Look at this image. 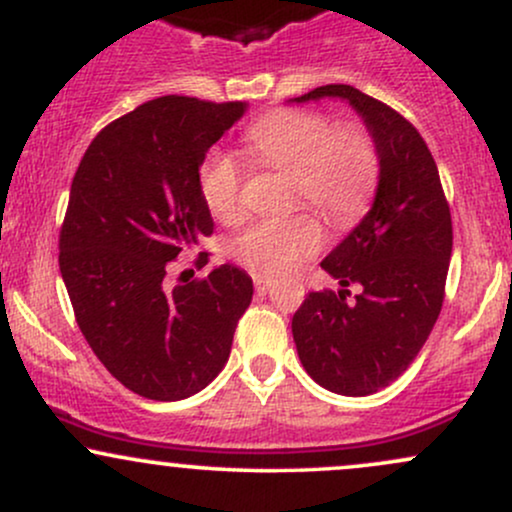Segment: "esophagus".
I'll use <instances>...</instances> for the list:
<instances>
[{
	"label": "esophagus",
	"instance_id": "obj_1",
	"mask_svg": "<svg viewBox=\"0 0 512 512\" xmlns=\"http://www.w3.org/2000/svg\"><path fill=\"white\" fill-rule=\"evenodd\" d=\"M252 284H255L257 293H267L269 286H272V281L264 279V276H260V274H252Z\"/></svg>",
	"mask_w": 512,
	"mask_h": 512
}]
</instances>
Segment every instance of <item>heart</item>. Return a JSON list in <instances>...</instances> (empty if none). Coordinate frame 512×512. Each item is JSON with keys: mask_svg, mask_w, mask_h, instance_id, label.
I'll return each instance as SVG.
<instances>
[{"mask_svg": "<svg viewBox=\"0 0 512 512\" xmlns=\"http://www.w3.org/2000/svg\"><path fill=\"white\" fill-rule=\"evenodd\" d=\"M252 163L289 173L291 207L308 204L327 223L346 228L366 214L380 180V154L361 122H339L320 110H274L245 129ZM199 195L216 221L231 223L243 209V170L236 158L209 151L199 163ZM322 248L310 214L250 223L231 240L233 260L257 274H284Z\"/></svg>", "mask_w": 512, "mask_h": 512, "instance_id": "1", "label": "heart"}]
</instances>
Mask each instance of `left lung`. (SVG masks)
Wrapping results in <instances>:
<instances>
[{
	"mask_svg": "<svg viewBox=\"0 0 512 512\" xmlns=\"http://www.w3.org/2000/svg\"><path fill=\"white\" fill-rule=\"evenodd\" d=\"M344 98L380 154L373 209L322 260L342 289L310 291L291 322L310 378L325 390L366 397L395 383L436 325L452 255V219L438 166L416 127L354 86H317L298 103ZM349 285L359 293L351 297Z\"/></svg>",
	"mask_w": 512,
	"mask_h": 512,
	"instance_id": "8db88e82",
	"label": "left lung"
}]
</instances>
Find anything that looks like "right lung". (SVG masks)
I'll use <instances>...</instances> for the list:
<instances>
[{
	"mask_svg": "<svg viewBox=\"0 0 512 512\" xmlns=\"http://www.w3.org/2000/svg\"><path fill=\"white\" fill-rule=\"evenodd\" d=\"M243 113L240 101L154 98L105 125L74 173L60 272L76 325L103 366L146 399L204 390L252 301V279L231 264L173 291L163 284L168 262L214 233L199 163Z\"/></svg>",
	"mask_w": 512,
	"mask_h": 512,
	"instance_id": "right-lung-1",
	"label": "right lung"
}]
</instances>
